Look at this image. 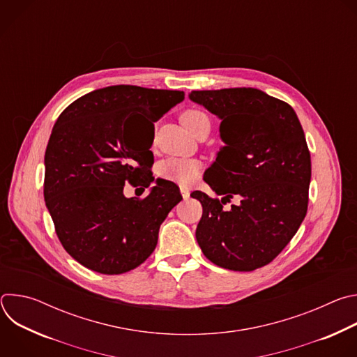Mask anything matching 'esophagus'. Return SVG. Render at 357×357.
Here are the masks:
<instances>
[{
	"label": "esophagus",
	"mask_w": 357,
	"mask_h": 357,
	"mask_svg": "<svg viewBox=\"0 0 357 357\" xmlns=\"http://www.w3.org/2000/svg\"><path fill=\"white\" fill-rule=\"evenodd\" d=\"M181 193H182V197L186 200V199H189V196H190V192H189V189L188 188H183V186H181Z\"/></svg>",
	"instance_id": "34e87169"
}]
</instances>
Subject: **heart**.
I'll return each mask as SVG.
<instances>
[{"label":"heart","instance_id":"1","mask_svg":"<svg viewBox=\"0 0 357 357\" xmlns=\"http://www.w3.org/2000/svg\"><path fill=\"white\" fill-rule=\"evenodd\" d=\"M182 123L183 126L197 135L202 130L209 128L211 130V120L206 113H203L202 110L192 109L183 113L182 116ZM202 164L197 160H190V158H167L162 160L157 165V175L158 178L174 182L181 186H192L200 174Z\"/></svg>","mask_w":357,"mask_h":357}]
</instances>
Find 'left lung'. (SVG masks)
<instances>
[{
  "instance_id": "8db88e82",
  "label": "left lung",
  "mask_w": 357,
  "mask_h": 357,
  "mask_svg": "<svg viewBox=\"0 0 357 357\" xmlns=\"http://www.w3.org/2000/svg\"><path fill=\"white\" fill-rule=\"evenodd\" d=\"M189 97L222 119L225 141L203 179L226 196L192 193L203 208L196 240L222 268L264 267L291 241L308 211L311 154L301 123L288 103L257 89L193 90ZM233 195L241 205L226 211Z\"/></svg>"
}]
</instances>
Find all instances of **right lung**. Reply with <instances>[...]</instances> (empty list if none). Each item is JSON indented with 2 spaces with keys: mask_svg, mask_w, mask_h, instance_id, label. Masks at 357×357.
<instances>
[{
  "mask_svg": "<svg viewBox=\"0 0 357 357\" xmlns=\"http://www.w3.org/2000/svg\"><path fill=\"white\" fill-rule=\"evenodd\" d=\"M185 93L119 84L90 91L59 116L45 152L43 196L63 248L89 270L117 275L137 268L182 196L157 181L145 197L127 199L126 182L148 188L154 155L132 144L137 123L158 121ZM154 139V138H152Z\"/></svg>",
  "mask_w": 357,
  "mask_h": 357,
  "instance_id": "obj_1",
  "label": "right lung"
}]
</instances>
